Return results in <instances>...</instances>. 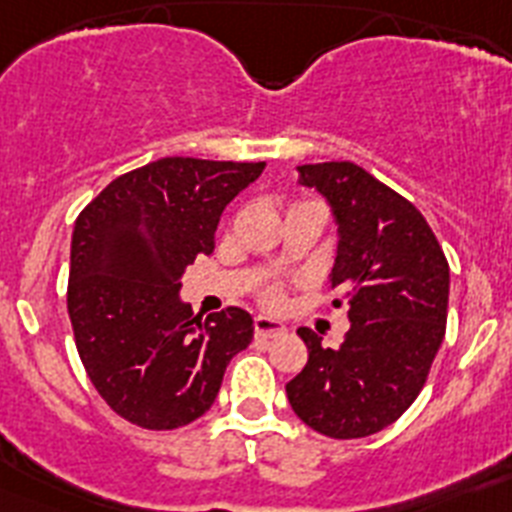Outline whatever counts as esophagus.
Masks as SVG:
<instances>
[{
  "mask_svg": "<svg viewBox=\"0 0 512 512\" xmlns=\"http://www.w3.org/2000/svg\"><path fill=\"white\" fill-rule=\"evenodd\" d=\"M253 330H256V338H279L287 333V325L274 318H266V315H259V318L253 320Z\"/></svg>",
  "mask_w": 512,
  "mask_h": 512,
  "instance_id": "obj_1",
  "label": "esophagus"
}]
</instances>
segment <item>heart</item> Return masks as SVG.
<instances>
[{"label": "heart", "instance_id": "1", "mask_svg": "<svg viewBox=\"0 0 512 512\" xmlns=\"http://www.w3.org/2000/svg\"><path fill=\"white\" fill-rule=\"evenodd\" d=\"M264 302L269 307H277L279 302H282V289H279V287H269V289H266V292H264Z\"/></svg>", "mask_w": 512, "mask_h": 512}]
</instances>
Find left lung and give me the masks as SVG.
I'll use <instances>...</instances> for the list:
<instances>
[{"label":"left lung","instance_id":"1","mask_svg":"<svg viewBox=\"0 0 512 512\" xmlns=\"http://www.w3.org/2000/svg\"><path fill=\"white\" fill-rule=\"evenodd\" d=\"M338 225L330 284L348 305L346 338L325 348L297 336L307 364L287 382L297 418L330 438H364L395 423L423 390L446 333L449 264L418 207L351 161L297 166Z\"/></svg>","mask_w":512,"mask_h":512}]
</instances>
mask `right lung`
Returning <instances> with one entry per match:
<instances>
[{
    "instance_id": "obj_1",
    "label": "right lung",
    "mask_w": 512,
    "mask_h": 512,
    "mask_svg": "<svg viewBox=\"0 0 512 512\" xmlns=\"http://www.w3.org/2000/svg\"><path fill=\"white\" fill-rule=\"evenodd\" d=\"M264 166L158 158L117 176L76 217L69 318L81 364L120 418L148 431L192 423L251 343L246 310L202 320L179 289L197 253L215 248L228 202Z\"/></svg>"
}]
</instances>
